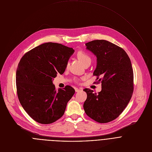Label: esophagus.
I'll return each mask as SVG.
<instances>
[{
    "instance_id": "obj_1",
    "label": "esophagus",
    "mask_w": 152,
    "mask_h": 152,
    "mask_svg": "<svg viewBox=\"0 0 152 152\" xmlns=\"http://www.w3.org/2000/svg\"><path fill=\"white\" fill-rule=\"evenodd\" d=\"M75 91L76 92H79V91H81V89H78V88H75Z\"/></svg>"
}]
</instances>
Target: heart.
Here are the masks:
<instances>
[{"label": "heart", "mask_w": 152, "mask_h": 152, "mask_svg": "<svg viewBox=\"0 0 152 152\" xmlns=\"http://www.w3.org/2000/svg\"><path fill=\"white\" fill-rule=\"evenodd\" d=\"M77 56L78 58L84 64H85L88 63H91V57L89 56L88 53H87L86 51L83 50H80L78 51L77 54ZM69 63H67V66H68ZM77 81V80H75Z\"/></svg>", "instance_id": "obj_1"}]
</instances>
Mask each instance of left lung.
<instances>
[{
	"label": "left lung",
	"instance_id": "left-lung-1",
	"mask_svg": "<svg viewBox=\"0 0 152 152\" xmlns=\"http://www.w3.org/2000/svg\"><path fill=\"white\" fill-rule=\"evenodd\" d=\"M97 58L93 75L102 83L98 94L84 89L87 98L83 108L86 115L99 123H107L118 117L129 104L133 92V71L131 61L121 47L104 40L86 43Z\"/></svg>",
	"mask_w": 152,
	"mask_h": 152
}]
</instances>
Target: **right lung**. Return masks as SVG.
<instances>
[{
  "instance_id": "right-lung-1",
  "label": "right lung",
  "mask_w": 152,
  "mask_h": 152,
  "mask_svg": "<svg viewBox=\"0 0 152 152\" xmlns=\"http://www.w3.org/2000/svg\"><path fill=\"white\" fill-rule=\"evenodd\" d=\"M74 50L60 43L48 42L29 50L22 57L16 72L19 102L32 118L51 124L63 115L75 89L67 85L56 91L53 79L63 74Z\"/></svg>"
}]
</instances>
